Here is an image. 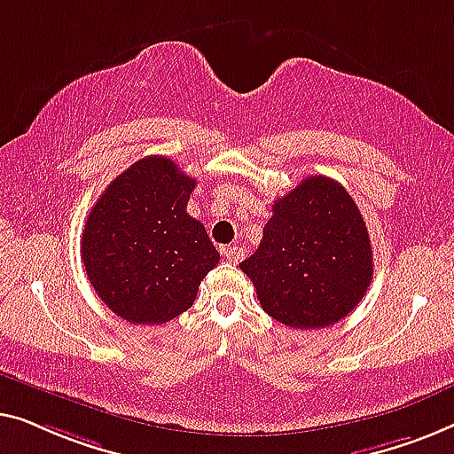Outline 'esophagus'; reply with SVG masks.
<instances>
[{"mask_svg": "<svg viewBox=\"0 0 454 454\" xmlns=\"http://www.w3.org/2000/svg\"><path fill=\"white\" fill-rule=\"evenodd\" d=\"M224 257L230 261V263H239V261L245 257V251L240 247H224L222 248Z\"/></svg>", "mask_w": 454, "mask_h": 454, "instance_id": "1", "label": "esophagus"}]
</instances>
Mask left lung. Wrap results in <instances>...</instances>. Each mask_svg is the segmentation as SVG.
Listing matches in <instances>:
<instances>
[{
	"label": "left lung",
	"mask_w": 454,
	"mask_h": 454,
	"mask_svg": "<svg viewBox=\"0 0 454 454\" xmlns=\"http://www.w3.org/2000/svg\"><path fill=\"white\" fill-rule=\"evenodd\" d=\"M254 254L240 263L267 315L292 329L348 317L372 282V247L360 209L340 183L306 176L273 201Z\"/></svg>",
	"instance_id": "1"
}]
</instances>
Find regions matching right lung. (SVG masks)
I'll use <instances>...</instances> for the list:
<instances>
[{
    "label": "right lung",
    "instance_id": "1",
    "mask_svg": "<svg viewBox=\"0 0 454 454\" xmlns=\"http://www.w3.org/2000/svg\"><path fill=\"white\" fill-rule=\"evenodd\" d=\"M195 178L166 156H145L114 178L88 214L82 261L92 288L133 325H162L195 302L220 261L187 214Z\"/></svg>",
    "mask_w": 454,
    "mask_h": 454
}]
</instances>
